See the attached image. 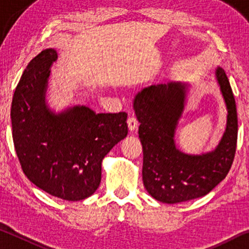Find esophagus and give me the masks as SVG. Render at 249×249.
<instances>
[{
    "instance_id": "34e87169",
    "label": "esophagus",
    "mask_w": 249,
    "mask_h": 249,
    "mask_svg": "<svg viewBox=\"0 0 249 249\" xmlns=\"http://www.w3.org/2000/svg\"><path fill=\"white\" fill-rule=\"evenodd\" d=\"M127 125L129 130H136L138 127V120L135 116H129L127 120Z\"/></svg>"
}]
</instances>
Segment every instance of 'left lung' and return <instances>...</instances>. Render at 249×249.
I'll return each mask as SVG.
<instances>
[{
    "instance_id": "8db88e82",
    "label": "left lung",
    "mask_w": 249,
    "mask_h": 249,
    "mask_svg": "<svg viewBox=\"0 0 249 249\" xmlns=\"http://www.w3.org/2000/svg\"><path fill=\"white\" fill-rule=\"evenodd\" d=\"M227 108L226 129L213 151L187 155L177 148L175 133L184 108L188 84L169 82L145 88L134 99L142 146V181L147 192L162 203L196 199L212 191L233 163L237 144V111L225 71H215Z\"/></svg>"
}]
</instances>
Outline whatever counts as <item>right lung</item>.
Wrapping results in <instances>:
<instances>
[{
	"instance_id": "add662e5",
	"label": "right lung",
	"mask_w": 249,
	"mask_h": 249,
	"mask_svg": "<svg viewBox=\"0 0 249 249\" xmlns=\"http://www.w3.org/2000/svg\"><path fill=\"white\" fill-rule=\"evenodd\" d=\"M56 59V50L45 49L24 70L12 101L13 142L34 184L59 199L79 201L99 188L103 158L127 136V114H96L83 105L50 111L45 95Z\"/></svg>"
}]
</instances>
